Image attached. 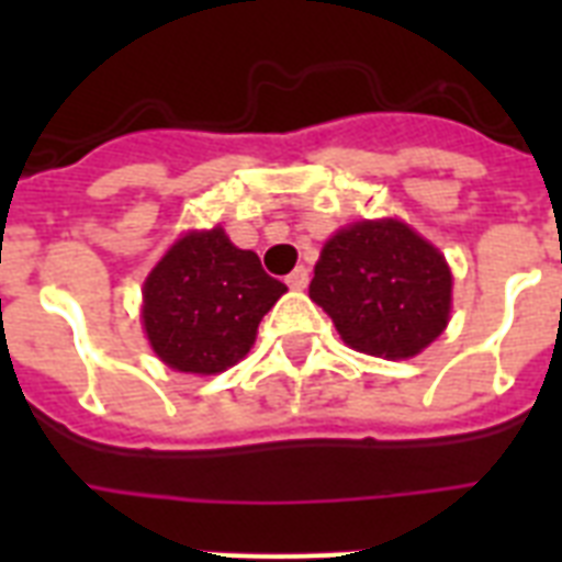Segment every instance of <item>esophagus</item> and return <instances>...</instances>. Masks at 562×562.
I'll use <instances>...</instances> for the list:
<instances>
[{"mask_svg": "<svg viewBox=\"0 0 562 562\" xmlns=\"http://www.w3.org/2000/svg\"><path fill=\"white\" fill-rule=\"evenodd\" d=\"M285 282H289V289L294 291H303L308 285V268L306 265H300V268H294V271L285 277Z\"/></svg>", "mask_w": 562, "mask_h": 562, "instance_id": "esophagus-1", "label": "esophagus"}]
</instances>
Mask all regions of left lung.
<instances>
[{"mask_svg": "<svg viewBox=\"0 0 562 562\" xmlns=\"http://www.w3.org/2000/svg\"><path fill=\"white\" fill-rule=\"evenodd\" d=\"M308 297L352 350L411 359L446 329L452 273L408 224L359 221L324 245Z\"/></svg>", "mask_w": 562, "mask_h": 562, "instance_id": "obj_1", "label": "left lung"}]
</instances>
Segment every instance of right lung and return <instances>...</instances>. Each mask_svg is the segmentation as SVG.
Returning <instances> with one entry per match:
<instances>
[{"label":"right lung","mask_w":562,"mask_h":562,"mask_svg":"<svg viewBox=\"0 0 562 562\" xmlns=\"http://www.w3.org/2000/svg\"><path fill=\"white\" fill-rule=\"evenodd\" d=\"M282 291L259 256L238 250L221 227L189 233L145 280V333L169 368L221 373L245 359Z\"/></svg>","instance_id":"add662e5"}]
</instances>
